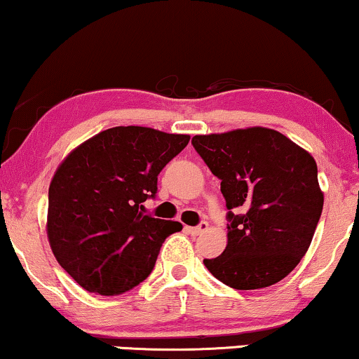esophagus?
I'll return each instance as SVG.
<instances>
[{
	"label": "esophagus",
	"instance_id": "esophagus-1",
	"mask_svg": "<svg viewBox=\"0 0 359 359\" xmlns=\"http://www.w3.org/2000/svg\"><path fill=\"white\" fill-rule=\"evenodd\" d=\"M185 229H187V232H190L191 236H200V234H203L206 229H208V223L203 221V223H200L198 226H194V228H185Z\"/></svg>",
	"mask_w": 359,
	"mask_h": 359
}]
</instances>
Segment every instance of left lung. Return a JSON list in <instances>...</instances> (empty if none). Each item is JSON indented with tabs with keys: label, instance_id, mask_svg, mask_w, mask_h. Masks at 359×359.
Returning <instances> with one entry per match:
<instances>
[{
	"label": "left lung",
	"instance_id": "obj_1",
	"mask_svg": "<svg viewBox=\"0 0 359 359\" xmlns=\"http://www.w3.org/2000/svg\"><path fill=\"white\" fill-rule=\"evenodd\" d=\"M191 144L221 180L229 210L228 245L203 260L210 273L234 290H260L290 275L309 249L324 206L314 158L264 127L196 135Z\"/></svg>",
	"mask_w": 359,
	"mask_h": 359
}]
</instances>
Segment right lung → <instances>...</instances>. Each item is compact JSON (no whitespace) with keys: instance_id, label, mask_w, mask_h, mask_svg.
Wrapping results in <instances>:
<instances>
[{"instance_id":"obj_1","label":"right lung","mask_w":359,"mask_h":359,"mask_svg":"<svg viewBox=\"0 0 359 359\" xmlns=\"http://www.w3.org/2000/svg\"><path fill=\"white\" fill-rule=\"evenodd\" d=\"M189 135L115 127L74 148L48 189L47 236L55 259L86 291L117 296L153 271L179 221L151 218L143 201L158 175L189 144Z\"/></svg>"}]
</instances>
